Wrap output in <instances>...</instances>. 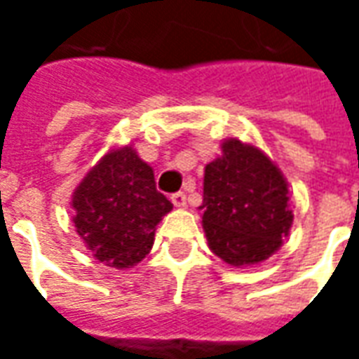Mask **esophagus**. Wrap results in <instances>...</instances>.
I'll return each mask as SVG.
<instances>
[{
  "label": "esophagus",
  "instance_id": "34e87169",
  "mask_svg": "<svg viewBox=\"0 0 359 359\" xmlns=\"http://www.w3.org/2000/svg\"><path fill=\"white\" fill-rule=\"evenodd\" d=\"M171 202L175 208H184L187 205V194L184 192H175L171 196Z\"/></svg>",
  "mask_w": 359,
  "mask_h": 359
}]
</instances>
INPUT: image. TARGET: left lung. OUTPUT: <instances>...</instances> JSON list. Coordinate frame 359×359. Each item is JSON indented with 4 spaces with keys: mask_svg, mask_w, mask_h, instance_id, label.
<instances>
[{
    "mask_svg": "<svg viewBox=\"0 0 359 359\" xmlns=\"http://www.w3.org/2000/svg\"><path fill=\"white\" fill-rule=\"evenodd\" d=\"M223 154L205 165L202 225L211 252L246 267L275 254L292 226L288 182L262 149L223 142Z\"/></svg>",
    "mask_w": 359,
    "mask_h": 359,
    "instance_id": "left-lung-1",
    "label": "left lung"
}]
</instances>
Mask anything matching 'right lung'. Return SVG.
I'll list each match as a JSON object with an SVG mask.
<instances>
[{
  "instance_id": "right-lung-1",
  "label": "right lung",
  "mask_w": 359,
  "mask_h": 359,
  "mask_svg": "<svg viewBox=\"0 0 359 359\" xmlns=\"http://www.w3.org/2000/svg\"><path fill=\"white\" fill-rule=\"evenodd\" d=\"M73 223L95 259L126 269L151 250L172 203L157 192L154 169L130 146L111 149L73 194Z\"/></svg>"
}]
</instances>
